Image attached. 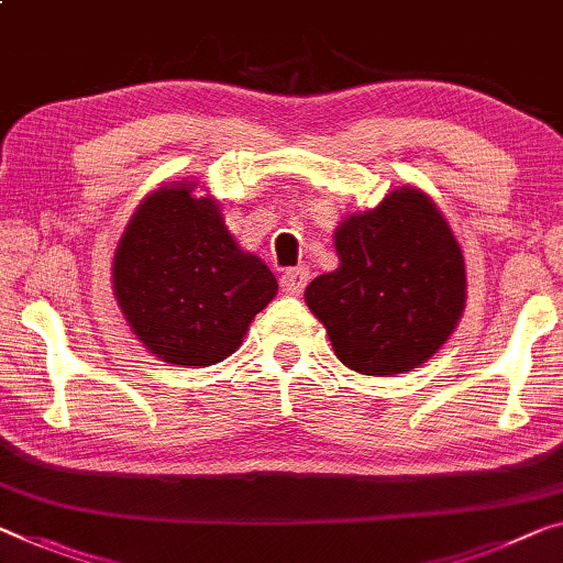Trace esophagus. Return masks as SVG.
<instances>
[{
  "instance_id": "1",
  "label": "esophagus",
  "mask_w": 563,
  "mask_h": 563,
  "mask_svg": "<svg viewBox=\"0 0 563 563\" xmlns=\"http://www.w3.org/2000/svg\"><path fill=\"white\" fill-rule=\"evenodd\" d=\"M309 282V269L305 266H297V269H289L282 274V289L284 294H289V297H299L301 291H305Z\"/></svg>"
}]
</instances>
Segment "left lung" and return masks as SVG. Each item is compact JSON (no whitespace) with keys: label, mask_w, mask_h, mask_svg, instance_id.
I'll list each match as a JSON object with an SVG mask.
<instances>
[{"label":"left lung","mask_w":563,"mask_h":563,"mask_svg":"<svg viewBox=\"0 0 563 563\" xmlns=\"http://www.w3.org/2000/svg\"><path fill=\"white\" fill-rule=\"evenodd\" d=\"M340 266L305 291L336 360L360 375L412 372L451 340L465 309V258L435 201L415 186L334 229Z\"/></svg>","instance_id":"left-lung-1"}]
</instances>
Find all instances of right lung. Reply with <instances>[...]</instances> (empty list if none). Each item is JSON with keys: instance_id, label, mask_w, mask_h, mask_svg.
Segmentation results:
<instances>
[{"instance_id": "right-lung-1", "label": "right lung", "mask_w": 563, "mask_h": 563, "mask_svg": "<svg viewBox=\"0 0 563 563\" xmlns=\"http://www.w3.org/2000/svg\"><path fill=\"white\" fill-rule=\"evenodd\" d=\"M196 188L170 180L143 198L112 256V297L153 357L209 367L241 347L279 284Z\"/></svg>"}]
</instances>
